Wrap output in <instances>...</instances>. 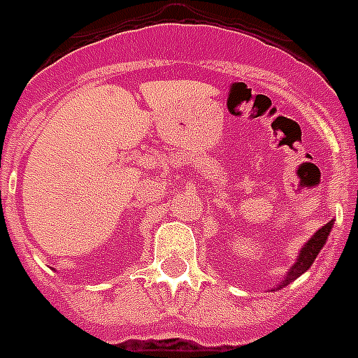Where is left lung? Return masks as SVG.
<instances>
[{
    "label": "left lung",
    "instance_id": "obj_1",
    "mask_svg": "<svg viewBox=\"0 0 358 358\" xmlns=\"http://www.w3.org/2000/svg\"><path fill=\"white\" fill-rule=\"evenodd\" d=\"M333 224L334 221H329L325 227H322V229L317 230L316 234L312 236V238L308 239L303 247H301L297 260H295L294 266L289 267L288 273L284 275L282 282L277 286L278 289L284 288V286H288L289 282H294L295 278H299L303 273L308 271V267L312 266V262L316 260V256L320 255V250L323 249V245L327 243V238L329 234H331V230H333Z\"/></svg>",
    "mask_w": 358,
    "mask_h": 358
}]
</instances>
